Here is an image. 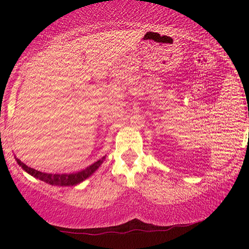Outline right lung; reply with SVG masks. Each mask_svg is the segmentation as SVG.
<instances>
[{
    "instance_id": "add662e5",
    "label": "right lung",
    "mask_w": 249,
    "mask_h": 249,
    "mask_svg": "<svg viewBox=\"0 0 249 249\" xmlns=\"http://www.w3.org/2000/svg\"><path fill=\"white\" fill-rule=\"evenodd\" d=\"M18 165L22 167L24 171H26L35 178L44 181L46 183H49L52 185H60V187H66V185H77L81 183L82 181L89 178L91 175H93L94 172L99 169V167L102 165L103 160L105 159V156L103 158H101L98 161H95L93 165L87 167L86 169H83L79 172H74V174H46V172H41L38 170L33 169V168L25 165L24 162L20 161L18 158H16Z\"/></svg>"
}]
</instances>
